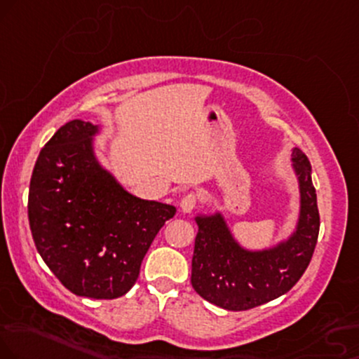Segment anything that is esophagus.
<instances>
[{"label":"esophagus","instance_id":"1","mask_svg":"<svg viewBox=\"0 0 359 359\" xmlns=\"http://www.w3.org/2000/svg\"><path fill=\"white\" fill-rule=\"evenodd\" d=\"M198 205V194L196 193H188L187 196L183 198L180 203V208L183 213H189V211L194 210V206Z\"/></svg>","mask_w":359,"mask_h":359}]
</instances>
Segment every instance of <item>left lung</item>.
Wrapping results in <instances>:
<instances>
[{
	"mask_svg": "<svg viewBox=\"0 0 359 359\" xmlns=\"http://www.w3.org/2000/svg\"><path fill=\"white\" fill-rule=\"evenodd\" d=\"M291 156L302 208L296 231L286 241L250 251L238 245L221 213L196 216L191 285L206 302L229 311H245L287 293L306 271L320 233V213L309 159L298 148Z\"/></svg>",
	"mask_w": 359,
	"mask_h": 359,
	"instance_id": "1",
	"label": "left lung"
}]
</instances>
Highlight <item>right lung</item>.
Here are the masks:
<instances>
[{
  "instance_id": "obj_1",
  "label": "right lung",
  "mask_w": 359,
  "mask_h": 359,
  "mask_svg": "<svg viewBox=\"0 0 359 359\" xmlns=\"http://www.w3.org/2000/svg\"><path fill=\"white\" fill-rule=\"evenodd\" d=\"M98 126L73 119L44 144L29 183L28 218L38 253L78 296L114 299L176 208L141 200L103 170L93 151Z\"/></svg>"
}]
</instances>
